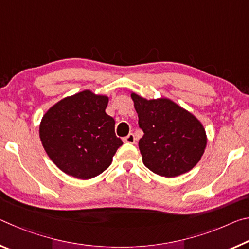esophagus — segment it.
<instances>
[{"label": "esophagus", "mask_w": 249, "mask_h": 249, "mask_svg": "<svg viewBox=\"0 0 249 249\" xmlns=\"http://www.w3.org/2000/svg\"><path fill=\"white\" fill-rule=\"evenodd\" d=\"M123 141H124L125 142H128V144H134V142H135V136H134V134H133V133H129V134L127 135V136L123 138Z\"/></svg>", "instance_id": "esophagus-1"}]
</instances>
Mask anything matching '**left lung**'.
Here are the masks:
<instances>
[{"mask_svg": "<svg viewBox=\"0 0 249 249\" xmlns=\"http://www.w3.org/2000/svg\"><path fill=\"white\" fill-rule=\"evenodd\" d=\"M132 99L144 132L138 142L144 165L167 178L191 170L206 146L203 125L168 99L146 100L135 93Z\"/></svg>", "mask_w": 249, "mask_h": 249, "instance_id": "obj_1", "label": "left lung"}]
</instances>
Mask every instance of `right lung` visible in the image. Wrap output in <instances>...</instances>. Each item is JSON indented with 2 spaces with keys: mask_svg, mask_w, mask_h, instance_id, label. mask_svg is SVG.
<instances>
[{
  "mask_svg": "<svg viewBox=\"0 0 249 249\" xmlns=\"http://www.w3.org/2000/svg\"><path fill=\"white\" fill-rule=\"evenodd\" d=\"M108 98L86 90L59 101L44 115L40 141L65 174L87 180L102 174L123 145L115 121L105 113Z\"/></svg>",
  "mask_w": 249,
  "mask_h": 249,
  "instance_id": "right-lung-1",
  "label": "right lung"
}]
</instances>
